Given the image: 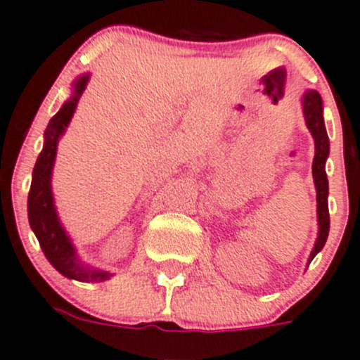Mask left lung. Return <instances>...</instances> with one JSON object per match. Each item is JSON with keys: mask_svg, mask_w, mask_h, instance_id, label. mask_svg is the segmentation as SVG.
Masks as SVG:
<instances>
[{"mask_svg": "<svg viewBox=\"0 0 360 360\" xmlns=\"http://www.w3.org/2000/svg\"><path fill=\"white\" fill-rule=\"evenodd\" d=\"M301 108H303L304 123H307L308 130H310L311 137L315 141V157L314 163H311V174H314L315 191H317L319 235L310 257H308V263H310L324 248L329 235V183L328 176H326V160L329 157V137L328 132H326L324 104H322L321 94L317 90H307L301 97Z\"/></svg>", "mask_w": 360, "mask_h": 360, "instance_id": "obj_1", "label": "left lung"}]
</instances>
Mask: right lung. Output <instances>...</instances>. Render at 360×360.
Segmentation results:
<instances>
[{
	"label": "right lung",
	"instance_id": "right-lung-1",
	"mask_svg": "<svg viewBox=\"0 0 360 360\" xmlns=\"http://www.w3.org/2000/svg\"><path fill=\"white\" fill-rule=\"evenodd\" d=\"M89 79L90 75L86 72L72 82V96L46 125L45 134H43V139H45L43 150L32 169L31 190L27 197V216L31 230L34 231L43 254L60 275L79 282H104L111 278L112 274L86 266L79 259L68 231L60 223L52 193V170L57 157V144L66 132Z\"/></svg>",
	"mask_w": 360,
	"mask_h": 360
}]
</instances>
